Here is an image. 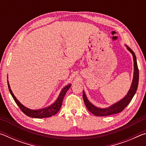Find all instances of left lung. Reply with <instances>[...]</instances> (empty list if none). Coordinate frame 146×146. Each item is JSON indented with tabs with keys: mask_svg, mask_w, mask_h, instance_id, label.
<instances>
[{
	"mask_svg": "<svg viewBox=\"0 0 146 146\" xmlns=\"http://www.w3.org/2000/svg\"><path fill=\"white\" fill-rule=\"evenodd\" d=\"M127 48L128 50L132 53L133 56V60H134V76H133L132 84H131V86L129 91H128L126 96H125L123 99L119 101V102L115 104L112 105L111 107L108 108H104V109L97 108L95 107V106H93L92 104H91L87 99L84 91H83V98H84V101L85 105L88 110L90 111L91 113H93V115L98 116V117H104V116H108V115L116 114V113L122 111L125 108V107L129 104V103L131 102V100H132L133 96L135 95L136 91L137 90V88L138 85L139 72H138L137 58H136L135 53L133 52L132 49L130 48H129V47L127 46Z\"/></svg>",
	"mask_w": 146,
	"mask_h": 146,
	"instance_id": "obj_1",
	"label": "left lung"
}]
</instances>
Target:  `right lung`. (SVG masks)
<instances>
[{
	"label": "right lung",
	"instance_id": "obj_1",
	"mask_svg": "<svg viewBox=\"0 0 146 146\" xmlns=\"http://www.w3.org/2000/svg\"><path fill=\"white\" fill-rule=\"evenodd\" d=\"M8 85L9 92H10L11 96L13 97L15 102L17 103V104L18 105V106L20 108V109H21L22 111H23L24 114L26 115L27 116H28V117H30L32 118H38L50 117L51 116H53L55 114H56L61 108L64 96H65L66 92H67L68 90L71 87V84L68 85L67 86H66V87H64L60 92V95H59L57 100H56V102L55 103H53L52 105H51L48 108L42 109V110H31L26 107H24V106L17 99L16 97H15V95H13V92H12L11 90L10 89V86L9 85L8 81Z\"/></svg>",
	"mask_w": 146,
	"mask_h": 146
}]
</instances>
